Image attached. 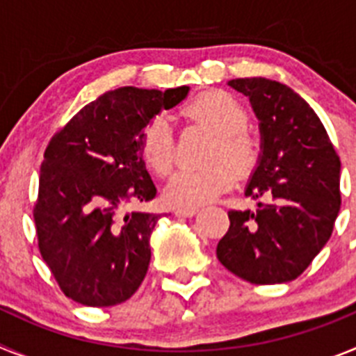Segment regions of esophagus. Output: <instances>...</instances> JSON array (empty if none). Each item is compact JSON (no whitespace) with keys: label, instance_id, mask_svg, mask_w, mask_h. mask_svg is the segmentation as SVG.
Wrapping results in <instances>:
<instances>
[{"label":"esophagus","instance_id":"esophagus-1","mask_svg":"<svg viewBox=\"0 0 356 356\" xmlns=\"http://www.w3.org/2000/svg\"><path fill=\"white\" fill-rule=\"evenodd\" d=\"M197 212V209H176L175 216L176 217H193Z\"/></svg>","mask_w":356,"mask_h":356}]
</instances>
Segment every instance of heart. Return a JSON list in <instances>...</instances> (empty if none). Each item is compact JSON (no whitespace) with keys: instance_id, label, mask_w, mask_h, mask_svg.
<instances>
[{"instance_id":"1","label":"heart","mask_w":356,"mask_h":356,"mask_svg":"<svg viewBox=\"0 0 356 356\" xmlns=\"http://www.w3.org/2000/svg\"><path fill=\"white\" fill-rule=\"evenodd\" d=\"M185 114L203 122L217 135L210 160L213 165L181 169L169 180L163 197L178 209H194L229 188L238 175L251 171L260 155L259 139L248 130V110L237 97L222 90L200 94L185 106ZM140 155L147 168L168 176L176 165V146L169 119L156 114L147 121L140 135Z\"/></svg>"}]
</instances>
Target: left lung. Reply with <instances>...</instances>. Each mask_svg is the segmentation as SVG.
I'll use <instances>...</instances> for the list:
<instances>
[{
  "label": "left lung",
  "mask_w": 356,
  "mask_h": 356,
  "mask_svg": "<svg viewBox=\"0 0 356 356\" xmlns=\"http://www.w3.org/2000/svg\"><path fill=\"white\" fill-rule=\"evenodd\" d=\"M260 121L262 153L246 187L254 210H229L217 259L250 284L296 280L328 238L341 209V160L317 114L291 87L237 78Z\"/></svg>",
  "instance_id": "8db88e82"
}]
</instances>
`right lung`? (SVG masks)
Returning a JSON list of instances; mask_svg holds the SVG:
<instances>
[{"instance_id": "add662e5", "label": "right lung", "mask_w": 356, "mask_h": 356, "mask_svg": "<svg viewBox=\"0 0 356 356\" xmlns=\"http://www.w3.org/2000/svg\"><path fill=\"white\" fill-rule=\"evenodd\" d=\"M188 87H121L85 105L44 151L33 207L39 251L67 298L114 307L140 287L159 213L127 212L156 188L140 155L153 115L185 99Z\"/></svg>"}]
</instances>
